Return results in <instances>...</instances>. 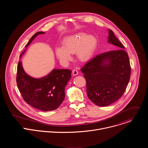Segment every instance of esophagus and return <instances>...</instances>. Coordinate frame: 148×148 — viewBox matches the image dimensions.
<instances>
[{"instance_id":"34e87169","label":"esophagus","mask_w":148,"mask_h":148,"mask_svg":"<svg viewBox=\"0 0 148 148\" xmlns=\"http://www.w3.org/2000/svg\"><path fill=\"white\" fill-rule=\"evenodd\" d=\"M73 75H77L78 74V71L77 70H74L73 71Z\"/></svg>"}]
</instances>
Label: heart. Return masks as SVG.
Listing matches in <instances>:
<instances>
[{"mask_svg":"<svg viewBox=\"0 0 148 148\" xmlns=\"http://www.w3.org/2000/svg\"><path fill=\"white\" fill-rule=\"evenodd\" d=\"M97 45V40L92 36L78 33L70 36L62 41V46L57 47L55 53L62 62H67L72 59V54L81 62L88 61L93 56Z\"/></svg>","mask_w":148,"mask_h":148,"instance_id":"b5f03b06","label":"heart"}]
</instances>
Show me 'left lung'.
Listing matches in <instances>:
<instances>
[{
	"label": "left lung",
	"mask_w": 148,
	"mask_h": 148,
	"mask_svg": "<svg viewBox=\"0 0 148 148\" xmlns=\"http://www.w3.org/2000/svg\"><path fill=\"white\" fill-rule=\"evenodd\" d=\"M108 43L111 51L98 54L90 60L81 71L87 82L89 99L99 107H106L123 94L131 77L128 55L124 46L108 29Z\"/></svg>",
	"instance_id": "obj_1"
}]
</instances>
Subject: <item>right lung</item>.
<instances>
[{
    "mask_svg": "<svg viewBox=\"0 0 148 148\" xmlns=\"http://www.w3.org/2000/svg\"><path fill=\"white\" fill-rule=\"evenodd\" d=\"M35 33L26 45V49L20 54V58L27 47L39 34ZM71 71L68 69H53L47 75L38 78L28 75L23 69L22 62L18 61L16 81L20 92L24 100L33 107L43 111L57 109L65 98V87L71 77Z\"/></svg>",
    "mask_w": 148,
    "mask_h": 148,
    "instance_id": "1",
    "label": "right lung"
}]
</instances>
